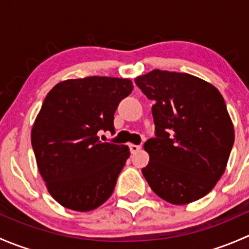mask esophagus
Returning <instances> with one entry per match:
<instances>
[{"mask_svg": "<svg viewBox=\"0 0 249 249\" xmlns=\"http://www.w3.org/2000/svg\"><path fill=\"white\" fill-rule=\"evenodd\" d=\"M140 149H141V145H139V144H130V150H131L132 154H134V153H137Z\"/></svg>", "mask_w": 249, "mask_h": 249, "instance_id": "34e87169", "label": "esophagus"}]
</instances>
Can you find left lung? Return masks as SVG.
<instances>
[{"mask_svg": "<svg viewBox=\"0 0 249 249\" xmlns=\"http://www.w3.org/2000/svg\"><path fill=\"white\" fill-rule=\"evenodd\" d=\"M149 100L155 137L144 143L142 173L153 192L173 205L201 199L225 171L235 141L219 90L188 73L153 70L135 79Z\"/></svg>", "mask_w": 249, "mask_h": 249, "instance_id": "obj_1", "label": "left lung"}]
</instances>
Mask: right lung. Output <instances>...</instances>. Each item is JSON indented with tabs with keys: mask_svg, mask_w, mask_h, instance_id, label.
Masks as SVG:
<instances>
[{
	"mask_svg": "<svg viewBox=\"0 0 249 249\" xmlns=\"http://www.w3.org/2000/svg\"><path fill=\"white\" fill-rule=\"evenodd\" d=\"M130 79L87 77L60 82L48 92L34 123L31 143L49 194L64 207L89 212L106 202L130 150L101 142L114 134V113L130 95Z\"/></svg>",
	"mask_w": 249,
	"mask_h": 249,
	"instance_id": "add662e5",
	"label": "right lung"
}]
</instances>
